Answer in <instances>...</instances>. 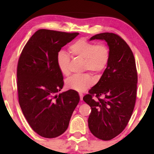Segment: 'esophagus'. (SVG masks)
Segmentation results:
<instances>
[{
    "mask_svg": "<svg viewBox=\"0 0 154 154\" xmlns=\"http://www.w3.org/2000/svg\"><path fill=\"white\" fill-rule=\"evenodd\" d=\"M79 96H80V100H83V94L79 93Z\"/></svg>",
    "mask_w": 154,
    "mask_h": 154,
    "instance_id": "obj_1",
    "label": "esophagus"
}]
</instances>
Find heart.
Listing matches in <instances>:
<instances>
[{"label": "heart", "instance_id": "obj_1", "mask_svg": "<svg viewBox=\"0 0 154 154\" xmlns=\"http://www.w3.org/2000/svg\"><path fill=\"white\" fill-rule=\"evenodd\" d=\"M69 51L73 57L83 58V69L94 73L102 72L107 66L110 58V51L105 44L95 45L85 39H79L72 43ZM56 64L60 72L67 76L70 73V56L63 51H60L56 57ZM93 81L88 73L72 75L65 81V86L69 90L83 92L92 85Z\"/></svg>", "mask_w": 154, "mask_h": 154}]
</instances>
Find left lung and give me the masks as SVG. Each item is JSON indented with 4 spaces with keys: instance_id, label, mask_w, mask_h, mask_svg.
<instances>
[{
    "instance_id": "left-lung-1",
    "label": "left lung",
    "mask_w": 154,
    "mask_h": 154,
    "mask_svg": "<svg viewBox=\"0 0 154 154\" xmlns=\"http://www.w3.org/2000/svg\"><path fill=\"white\" fill-rule=\"evenodd\" d=\"M95 39L106 41L110 58L100 79L83 100L92 109L88 118L90 132L99 139L109 140L123 131L131 118L136 102L137 72L132 51L120 36L104 32L90 41Z\"/></svg>"
}]
</instances>
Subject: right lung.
<instances>
[{
    "instance_id": "add662e5",
    "label": "right lung",
    "mask_w": 154,
    "mask_h": 154,
    "mask_svg": "<svg viewBox=\"0 0 154 154\" xmlns=\"http://www.w3.org/2000/svg\"><path fill=\"white\" fill-rule=\"evenodd\" d=\"M78 35L38 30L26 44L19 58L17 83L20 107L30 127L43 137L51 139L63 134L79 102L77 91L56 94L64 85L57 55Z\"/></svg>"
}]
</instances>
